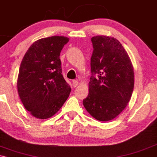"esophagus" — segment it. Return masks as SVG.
I'll list each match as a JSON object with an SVG mask.
<instances>
[{
  "mask_svg": "<svg viewBox=\"0 0 157 157\" xmlns=\"http://www.w3.org/2000/svg\"><path fill=\"white\" fill-rule=\"evenodd\" d=\"M79 84V82L78 81H76V80H74V81H73V86H74V87L75 88V87H76L77 86H78Z\"/></svg>",
  "mask_w": 157,
  "mask_h": 157,
  "instance_id": "obj_1",
  "label": "esophagus"
}]
</instances>
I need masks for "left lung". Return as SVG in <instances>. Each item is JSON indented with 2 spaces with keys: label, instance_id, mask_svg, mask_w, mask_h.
Here are the masks:
<instances>
[{
  "label": "left lung",
  "instance_id": "1",
  "mask_svg": "<svg viewBox=\"0 0 157 157\" xmlns=\"http://www.w3.org/2000/svg\"><path fill=\"white\" fill-rule=\"evenodd\" d=\"M92 76L89 96L83 101L86 110L100 121H111L127 106L134 86V71L129 56L113 37L91 38ZM98 75L96 79L94 75Z\"/></svg>",
  "mask_w": 157,
  "mask_h": 157
}]
</instances>
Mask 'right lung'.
<instances>
[{
  "mask_svg": "<svg viewBox=\"0 0 157 157\" xmlns=\"http://www.w3.org/2000/svg\"><path fill=\"white\" fill-rule=\"evenodd\" d=\"M69 38L54 36L38 39L25 53L17 80L19 97L34 117L46 119L61 108L71 91L62 75L60 53Z\"/></svg>",
  "mask_w": 157,
  "mask_h": 157,
  "instance_id": "right-lung-1",
  "label": "right lung"
}]
</instances>
